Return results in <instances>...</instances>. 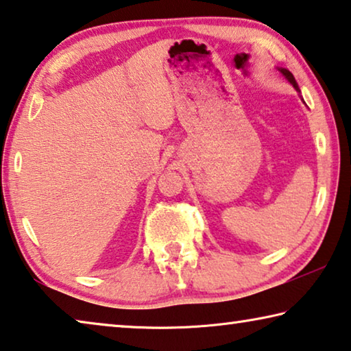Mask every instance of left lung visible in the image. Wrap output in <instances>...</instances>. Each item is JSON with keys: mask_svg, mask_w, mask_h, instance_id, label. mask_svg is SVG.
Returning a JSON list of instances; mask_svg holds the SVG:
<instances>
[{"mask_svg": "<svg viewBox=\"0 0 351 351\" xmlns=\"http://www.w3.org/2000/svg\"><path fill=\"white\" fill-rule=\"evenodd\" d=\"M278 71H280L281 74H283V76H285L286 79H288L292 85H294V88H295L297 91H300V90H298V85H297V82H295V77L292 76V73H291L289 70H286V68H278Z\"/></svg>", "mask_w": 351, "mask_h": 351, "instance_id": "obj_1", "label": "left lung"}]
</instances>
